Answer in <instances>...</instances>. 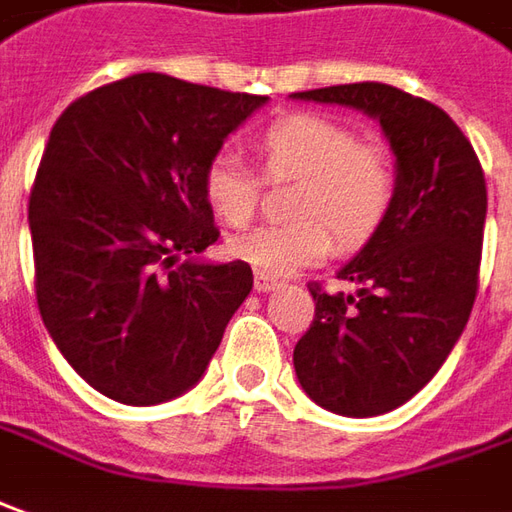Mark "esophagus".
I'll use <instances>...</instances> for the list:
<instances>
[{
    "mask_svg": "<svg viewBox=\"0 0 512 512\" xmlns=\"http://www.w3.org/2000/svg\"><path fill=\"white\" fill-rule=\"evenodd\" d=\"M274 288H280V280H274L269 274H263V271H255V291L257 294H269Z\"/></svg>",
    "mask_w": 512,
    "mask_h": 512,
    "instance_id": "esophagus-1",
    "label": "esophagus"
}]
</instances>
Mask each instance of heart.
Wrapping results in <instances>:
<instances>
[{
    "instance_id": "1",
    "label": "heart",
    "mask_w": 512,
    "mask_h": 512,
    "mask_svg": "<svg viewBox=\"0 0 512 512\" xmlns=\"http://www.w3.org/2000/svg\"><path fill=\"white\" fill-rule=\"evenodd\" d=\"M269 182H297L288 198L294 221L266 224L229 241V255L269 277L319 263L333 239L342 249L367 243L398 196V162L384 139L361 137L325 114H285L255 137ZM201 190L212 212L241 229L260 207V176L232 151L210 156Z\"/></svg>"
}]
</instances>
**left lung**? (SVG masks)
Wrapping results in <instances>:
<instances>
[{
	"mask_svg": "<svg viewBox=\"0 0 512 512\" xmlns=\"http://www.w3.org/2000/svg\"><path fill=\"white\" fill-rule=\"evenodd\" d=\"M300 100L375 117L398 162L387 221L342 271L356 294L308 283L314 322L294 347L308 398L336 415L398 409L443 367L471 316L488 212L485 173L440 106L389 83H344Z\"/></svg>",
	"mask_w": 512,
	"mask_h": 512,
	"instance_id": "obj_1",
	"label": "left lung"
}]
</instances>
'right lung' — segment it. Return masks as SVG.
<instances>
[{"label":"right lung","instance_id":"right-lung-1","mask_svg":"<svg viewBox=\"0 0 512 512\" xmlns=\"http://www.w3.org/2000/svg\"><path fill=\"white\" fill-rule=\"evenodd\" d=\"M266 97L162 72L106 83L55 120L30 190L36 302L89 387L154 406L196 384L252 291L218 241L201 173Z\"/></svg>","mask_w":512,"mask_h":512}]
</instances>
